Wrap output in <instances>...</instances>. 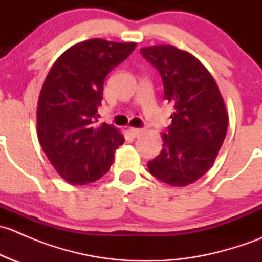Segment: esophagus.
I'll use <instances>...</instances> for the list:
<instances>
[{
	"label": "esophagus",
	"instance_id": "1",
	"mask_svg": "<svg viewBox=\"0 0 262 262\" xmlns=\"http://www.w3.org/2000/svg\"><path fill=\"white\" fill-rule=\"evenodd\" d=\"M129 132H130V134L134 137V138H137V137H139L141 134H143L144 129H142V128H130V129H129Z\"/></svg>",
	"mask_w": 262,
	"mask_h": 262
}]
</instances>
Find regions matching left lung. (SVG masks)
<instances>
[{"label": "left lung", "instance_id": "obj_1", "mask_svg": "<svg viewBox=\"0 0 262 262\" xmlns=\"http://www.w3.org/2000/svg\"><path fill=\"white\" fill-rule=\"evenodd\" d=\"M141 54L161 75L165 100L173 105L162 133L163 149L148 162L158 180L186 186L202 178L223 144L228 116L209 71L190 53L172 46L142 48Z\"/></svg>", "mask_w": 262, "mask_h": 262}]
</instances>
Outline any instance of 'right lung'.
<instances>
[{
	"instance_id": "1",
	"label": "right lung",
	"mask_w": 262,
	"mask_h": 262,
	"mask_svg": "<svg viewBox=\"0 0 262 262\" xmlns=\"http://www.w3.org/2000/svg\"><path fill=\"white\" fill-rule=\"evenodd\" d=\"M136 43L91 39L66 50L50 68L38 101V137L66 181L84 185L109 171L124 138L113 125L96 126L105 77Z\"/></svg>"
}]
</instances>
